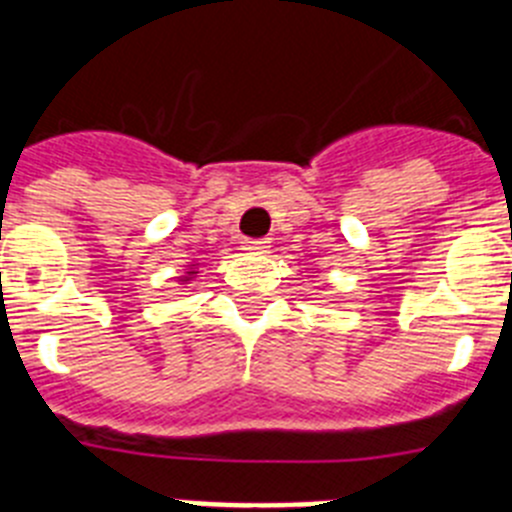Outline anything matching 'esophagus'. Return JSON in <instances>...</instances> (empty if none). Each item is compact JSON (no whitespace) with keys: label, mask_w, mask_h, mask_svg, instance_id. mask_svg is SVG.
<instances>
[{"label":"esophagus","mask_w":512,"mask_h":512,"mask_svg":"<svg viewBox=\"0 0 512 512\" xmlns=\"http://www.w3.org/2000/svg\"><path fill=\"white\" fill-rule=\"evenodd\" d=\"M243 248H246L248 253H266V248H269V241H246V243H243Z\"/></svg>","instance_id":"obj_1"}]
</instances>
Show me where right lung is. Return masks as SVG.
Returning <instances> with one entry per match:
<instances>
[{"mask_svg":"<svg viewBox=\"0 0 512 512\" xmlns=\"http://www.w3.org/2000/svg\"><path fill=\"white\" fill-rule=\"evenodd\" d=\"M192 274H197V271H189L187 277H182V282H189V279H192Z\"/></svg>","mask_w":512,"mask_h":512,"instance_id":"right-lung-1","label":"right lung"}]
</instances>
